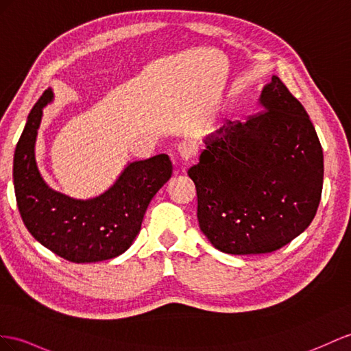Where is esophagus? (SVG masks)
I'll return each instance as SVG.
<instances>
[{"mask_svg": "<svg viewBox=\"0 0 351 351\" xmlns=\"http://www.w3.org/2000/svg\"><path fill=\"white\" fill-rule=\"evenodd\" d=\"M178 154L181 160L186 165L195 156V147L190 142H182L178 145Z\"/></svg>", "mask_w": 351, "mask_h": 351, "instance_id": "obj_1", "label": "esophagus"}]
</instances>
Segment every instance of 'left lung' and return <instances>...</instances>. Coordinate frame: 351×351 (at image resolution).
Instances as JSON below:
<instances>
[{
  "instance_id": "8db88e82",
  "label": "left lung",
  "mask_w": 351,
  "mask_h": 351,
  "mask_svg": "<svg viewBox=\"0 0 351 351\" xmlns=\"http://www.w3.org/2000/svg\"><path fill=\"white\" fill-rule=\"evenodd\" d=\"M246 123L204 139L188 169L203 234L221 252L269 254L307 228L323 186V151L301 102L273 75Z\"/></svg>"
}]
</instances>
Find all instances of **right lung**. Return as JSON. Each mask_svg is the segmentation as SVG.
Returning a JSON list of instances; mask_svg holds the SVG:
<instances>
[{
  "mask_svg": "<svg viewBox=\"0 0 351 351\" xmlns=\"http://www.w3.org/2000/svg\"><path fill=\"white\" fill-rule=\"evenodd\" d=\"M51 88L34 105L17 142L13 182L17 208L35 240L75 264L105 261L128 250L141 231L152 197L172 176L169 156L158 154L125 166L104 194L77 200L44 182L35 161V141Z\"/></svg>",
  "mask_w": 351,
  "mask_h": 351,
  "instance_id": "obj_1",
  "label": "right lung"
}]
</instances>
